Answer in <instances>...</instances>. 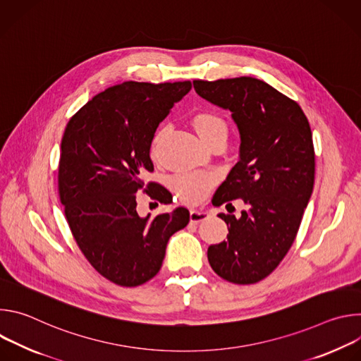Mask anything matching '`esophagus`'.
Masks as SVG:
<instances>
[{
    "label": "esophagus",
    "instance_id": "1",
    "mask_svg": "<svg viewBox=\"0 0 361 361\" xmlns=\"http://www.w3.org/2000/svg\"><path fill=\"white\" fill-rule=\"evenodd\" d=\"M210 217V213L207 212V210H204V209H192L191 212H190V221L191 223H200V221H204V220H207Z\"/></svg>",
    "mask_w": 361,
    "mask_h": 361
}]
</instances>
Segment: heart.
Here are the masks:
<instances>
[{
	"mask_svg": "<svg viewBox=\"0 0 361 361\" xmlns=\"http://www.w3.org/2000/svg\"><path fill=\"white\" fill-rule=\"evenodd\" d=\"M191 126L202 142L210 145L217 140H227L228 126L226 120L214 111H198L191 117ZM166 128H160L151 142V156L156 157L160 145L164 140ZM214 177L207 173L181 174L171 180V187L183 202L197 204L207 197L209 191L214 185Z\"/></svg>",
	"mask_w": 361,
	"mask_h": 361,
	"instance_id": "obj_1",
	"label": "heart"
}]
</instances>
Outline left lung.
<instances>
[{
  "label": "left lung",
  "instance_id": "left-lung-1",
  "mask_svg": "<svg viewBox=\"0 0 361 361\" xmlns=\"http://www.w3.org/2000/svg\"><path fill=\"white\" fill-rule=\"evenodd\" d=\"M192 84L201 98L231 111L240 134L238 163L216 191V205L235 198L247 204L238 217L220 214L228 234L209 247V263L230 283L252 284L284 259L312 197V128L295 101L262 80L237 77Z\"/></svg>",
  "mask_w": 361,
  "mask_h": 361
}]
</instances>
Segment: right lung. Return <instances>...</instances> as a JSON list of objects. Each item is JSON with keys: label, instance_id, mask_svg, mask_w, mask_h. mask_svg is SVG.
<instances>
[{"label": "right lung", "instance_id": "1", "mask_svg": "<svg viewBox=\"0 0 361 361\" xmlns=\"http://www.w3.org/2000/svg\"><path fill=\"white\" fill-rule=\"evenodd\" d=\"M190 90L191 81H126L95 95L66 128L59 170L66 217L85 259L114 284L135 287L156 276L170 237L190 221L181 205L140 217L135 195L141 176L154 170L157 127ZM154 194L170 202L161 185Z\"/></svg>", "mask_w": 361, "mask_h": 361}]
</instances>
